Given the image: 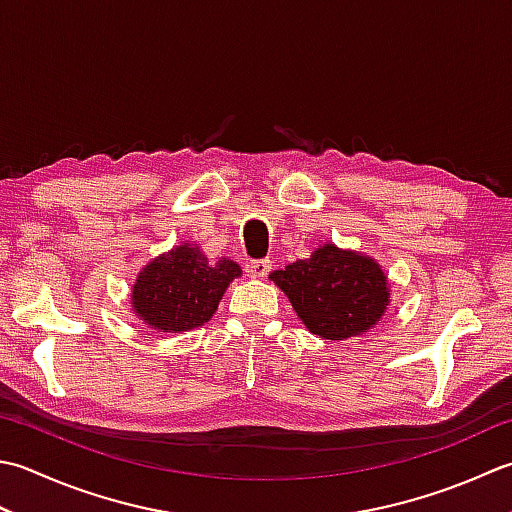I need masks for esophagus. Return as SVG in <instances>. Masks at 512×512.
I'll list each match as a JSON object with an SVG mask.
<instances>
[{
	"mask_svg": "<svg viewBox=\"0 0 512 512\" xmlns=\"http://www.w3.org/2000/svg\"><path fill=\"white\" fill-rule=\"evenodd\" d=\"M246 273L250 277H266L270 273V262L268 259H250L246 262Z\"/></svg>",
	"mask_w": 512,
	"mask_h": 512,
	"instance_id": "34e87169",
	"label": "esophagus"
}]
</instances>
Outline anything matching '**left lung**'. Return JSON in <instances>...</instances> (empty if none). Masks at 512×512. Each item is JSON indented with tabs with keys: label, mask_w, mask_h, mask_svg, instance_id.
Here are the masks:
<instances>
[{
	"label": "left lung",
	"mask_w": 512,
	"mask_h": 512,
	"mask_svg": "<svg viewBox=\"0 0 512 512\" xmlns=\"http://www.w3.org/2000/svg\"><path fill=\"white\" fill-rule=\"evenodd\" d=\"M268 277L310 333L335 342L368 333L390 304L388 279L375 259L335 244L319 246L308 259Z\"/></svg>",
	"instance_id": "obj_1"
}]
</instances>
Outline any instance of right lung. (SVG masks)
<instances>
[{"label":"right lung","instance_id":"1","mask_svg":"<svg viewBox=\"0 0 512 512\" xmlns=\"http://www.w3.org/2000/svg\"><path fill=\"white\" fill-rule=\"evenodd\" d=\"M235 277H242V268L233 259L210 262L197 244H182L142 268L130 302L148 328L182 333L204 326L215 315Z\"/></svg>","mask_w":512,"mask_h":512}]
</instances>
